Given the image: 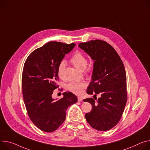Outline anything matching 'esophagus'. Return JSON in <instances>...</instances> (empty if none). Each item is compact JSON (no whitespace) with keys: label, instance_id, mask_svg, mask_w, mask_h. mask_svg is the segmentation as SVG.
<instances>
[{"label":"esophagus","instance_id":"obj_1","mask_svg":"<svg viewBox=\"0 0 150 150\" xmlns=\"http://www.w3.org/2000/svg\"><path fill=\"white\" fill-rule=\"evenodd\" d=\"M83 100V98H81V97H79V96H78V101H79V102H81Z\"/></svg>","mask_w":150,"mask_h":150}]
</instances>
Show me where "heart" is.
<instances>
[{
  "label": "heart",
  "mask_w": 150,
  "mask_h": 150,
  "mask_svg": "<svg viewBox=\"0 0 150 150\" xmlns=\"http://www.w3.org/2000/svg\"><path fill=\"white\" fill-rule=\"evenodd\" d=\"M71 62L78 69L83 71L86 69L87 66L88 62L86 57L83 53L80 52H76L71 59ZM66 62L62 60L59 64L57 67V74L60 78H63L64 76V72L66 66ZM86 84L84 82L76 83L72 82L67 84V88L72 93L79 94L83 91V90L86 87Z\"/></svg>",
  "instance_id": "b5f03b06"
}]
</instances>
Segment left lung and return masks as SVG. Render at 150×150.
Masks as SVG:
<instances>
[{
	"label": "left lung",
	"mask_w": 150,
	"mask_h": 150,
	"mask_svg": "<svg viewBox=\"0 0 150 150\" xmlns=\"http://www.w3.org/2000/svg\"><path fill=\"white\" fill-rule=\"evenodd\" d=\"M78 46L94 62L87 93L100 96L96 102L91 98L84 99L92 105L91 112L85 115L86 119L93 129L108 130L118 123L126 104L125 66L115 49L103 40H90Z\"/></svg>",
	"instance_id": "obj_1"
}]
</instances>
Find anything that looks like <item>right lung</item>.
<instances>
[{
  "mask_svg": "<svg viewBox=\"0 0 150 150\" xmlns=\"http://www.w3.org/2000/svg\"><path fill=\"white\" fill-rule=\"evenodd\" d=\"M75 46L49 42L33 51L25 62L22 75L24 102L31 121L44 132L57 130L65 120L67 108L77 102V97L69 91L63 93L62 99L52 98L58 87V66Z\"/></svg>",
  "mask_w": 150,
  "mask_h": 150,
  "instance_id": "right-lung-1",
  "label": "right lung"
}]
</instances>
